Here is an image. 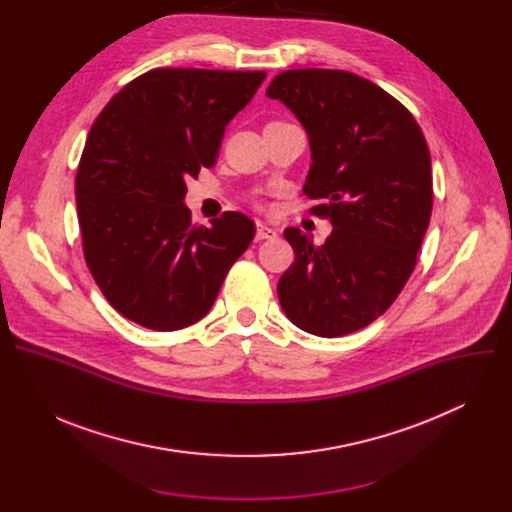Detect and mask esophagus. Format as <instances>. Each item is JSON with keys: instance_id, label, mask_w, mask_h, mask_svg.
Returning a JSON list of instances; mask_svg holds the SVG:
<instances>
[{"instance_id": "esophagus-1", "label": "esophagus", "mask_w": 512, "mask_h": 512, "mask_svg": "<svg viewBox=\"0 0 512 512\" xmlns=\"http://www.w3.org/2000/svg\"><path fill=\"white\" fill-rule=\"evenodd\" d=\"M277 237V231L265 223H257V233H255V239L257 241H263V239H275Z\"/></svg>"}]
</instances>
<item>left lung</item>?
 <instances>
[{"label": "left lung", "mask_w": 512, "mask_h": 512, "mask_svg": "<svg viewBox=\"0 0 512 512\" xmlns=\"http://www.w3.org/2000/svg\"><path fill=\"white\" fill-rule=\"evenodd\" d=\"M308 133L304 194L332 233L316 245L283 231L296 259L281 275V310L298 328L336 338L369 326L401 294L429 227L431 158L413 115L346 70H285L267 87Z\"/></svg>", "instance_id": "obj_1"}]
</instances>
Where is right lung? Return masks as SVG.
Masks as SVG:
<instances>
[{
  "instance_id": "1",
  "label": "right lung",
  "mask_w": 512,
  "mask_h": 512,
  "mask_svg": "<svg viewBox=\"0 0 512 512\" xmlns=\"http://www.w3.org/2000/svg\"><path fill=\"white\" fill-rule=\"evenodd\" d=\"M265 70L154 68L125 85L93 123L75 196L83 251L107 302L158 332L208 314L255 225L225 212L192 225L186 180L214 166L229 121Z\"/></svg>"
}]
</instances>
